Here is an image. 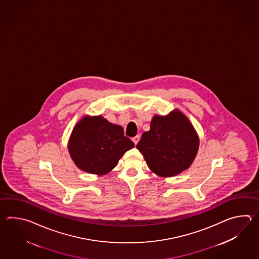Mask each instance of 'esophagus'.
<instances>
[{
	"instance_id": "1",
	"label": "esophagus",
	"mask_w": 259,
	"mask_h": 259,
	"mask_svg": "<svg viewBox=\"0 0 259 259\" xmlns=\"http://www.w3.org/2000/svg\"><path fill=\"white\" fill-rule=\"evenodd\" d=\"M132 141L135 144H137L138 142L140 141V136H135V137L132 138Z\"/></svg>"
}]
</instances>
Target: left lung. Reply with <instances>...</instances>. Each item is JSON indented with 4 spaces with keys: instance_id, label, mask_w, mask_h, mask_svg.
<instances>
[{
    "instance_id": "1",
    "label": "left lung",
    "mask_w": 259,
    "mask_h": 259,
    "mask_svg": "<svg viewBox=\"0 0 259 259\" xmlns=\"http://www.w3.org/2000/svg\"><path fill=\"white\" fill-rule=\"evenodd\" d=\"M149 168L160 177H173L188 169L196 156L199 138L181 111L154 116L150 131L136 145Z\"/></svg>"
}]
</instances>
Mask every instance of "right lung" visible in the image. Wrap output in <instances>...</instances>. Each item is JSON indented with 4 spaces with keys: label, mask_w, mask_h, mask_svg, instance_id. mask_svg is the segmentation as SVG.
Listing matches in <instances>:
<instances>
[{
    "label": "right lung",
    "mask_w": 259,
    "mask_h": 259,
    "mask_svg": "<svg viewBox=\"0 0 259 259\" xmlns=\"http://www.w3.org/2000/svg\"><path fill=\"white\" fill-rule=\"evenodd\" d=\"M133 147L123 127L102 116H84L73 128L68 142L69 154L77 167L97 175L107 174Z\"/></svg>",
    "instance_id": "right-lung-1"
}]
</instances>
